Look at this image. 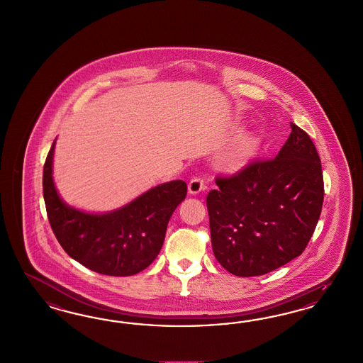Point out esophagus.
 I'll return each mask as SVG.
<instances>
[{
  "label": "esophagus",
  "mask_w": 363,
  "mask_h": 363,
  "mask_svg": "<svg viewBox=\"0 0 363 363\" xmlns=\"http://www.w3.org/2000/svg\"><path fill=\"white\" fill-rule=\"evenodd\" d=\"M187 189H189V193H190V194H193V196L199 194L202 190H205V182H203V178H201V177H194V178L189 182Z\"/></svg>",
  "instance_id": "esophagus-1"
}]
</instances>
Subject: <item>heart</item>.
<instances>
[{"label":"heart","instance_id":"b5f03b06","mask_svg":"<svg viewBox=\"0 0 363 363\" xmlns=\"http://www.w3.org/2000/svg\"><path fill=\"white\" fill-rule=\"evenodd\" d=\"M249 157H250V153H249V152H246V153L242 155V158L241 160H240V162H241V164H243L245 161H247V160H249Z\"/></svg>","mask_w":363,"mask_h":363}]
</instances>
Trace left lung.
<instances>
[{
    "label": "left lung",
    "instance_id": "8db88e82",
    "mask_svg": "<svg viewBox=\"0 0 363 363\" xmlns=\"http://www.w3.org/2000/svg\"><path fill=\"white\" fill-rule=\"evenodd\" d=\"M291 133L273 160L217 177L206 205L214 257L229 273L255 277L303 253L318 223L323 176L308 133Z\"/></svg>",
    "mask_w": 363,
    "mask_h": 363
}]
</instances>
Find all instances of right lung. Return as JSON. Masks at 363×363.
Returning a JSON list of instances; mask_svg holds the SVG:
<instances>
[{"label":"right lung","instance_id":"obj_1","mask_svg":"<svg viewBox=\"0 0 363 363\" xmlns=\"http://www.w3.org/2000/svg\"><path fill=\"white\" fill-rule=\"evenodd\" d=\"M55 145L45 161L43 189L57 241L69 257L99 274L128 277L143 272L160 253L169 220L186 197V184L170 181L120 209L86 213L66 205L58 196L52 176Z\"/></svg>","mask_w":363,"mask_h":363}]
</instances>
